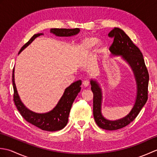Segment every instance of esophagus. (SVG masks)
I'll return each mask as SVG.
<instances>
[{
  "instance_id": "obj_1",
  "label": "esophagus",
  "mask_w": 157,
  "mask_h": 157,
  "mask_svg": "<svg viewBox=\"0 0 157 157\" xmlns=\"http://www.w3.org/2000/svg\"><path fill=\"white\" fill-rule=\"evenodd\" d=\"M82 84L84 86V87H88V86H89V82L87 80H85L82 82Z\"/></svg>"
}]
</instances>
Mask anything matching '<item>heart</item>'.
I'll list each match as a JSON object with an SVG mask.
<instances>
[{
    "label": "heart",
    "mask_w": 157,
    "mask_h": 157,
    "mask_svg": "<svg viewBox=\"0 0 157 157\" xmlns=\"http://www.w3.org/2000/svg\"><path fill=\"white\" fill-rule=\"evenodd\" d=\"M98 40L95 38H88L83 40L79 45V51L82 54H87L92 51L95 46L97 45Z\"/></svg>",
    "instance_id": "obj_1"
}]
</instances>
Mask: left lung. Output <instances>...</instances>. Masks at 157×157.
Returning <instances> with one entry per match:
<instances>
[{
  "instance_id": "obj_1",
  "label": "left lung",
  "mask_w": 157,
  "mask_h": 157,
  "mask_svg": "<svg viewBox=\"0 0 157 157\" xmlns=\"http://www.w3.org/2000/svg\"><path fill=\"white\" fill-rule=\"evenodd\" d=\"M109 37L113 38L109 51L113 56H121L132 68L137 86V96L135 104L129 114L120 119L111 121L105 119L101 112L102 94L101 87L96 80H90L93 92V115L99 128L106 130H117L124 128L134 121L148 100L149 75L144 59L140 49L129 36L119 28H115L109 33Z\"/></svg>"
}]
</instances>
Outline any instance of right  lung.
<instances>
[{
    "instance_id": "obj_1",
    "label": "right lung",
    "mask_w": 157,
    "mask_h": 157,
    "mask_svg": "<svg viewBox=\"0 0 157 157\" xmlns=\"http://www.w3.org/2000/svg\"><path fill=\"white\" fill-rule=\"evenodd\" d=\"M80 31L79 28L75 29H51V33L59 37H69L78 34ZM43 35L42 33L34 34L30 40L23 45L19 52V54L23 49L30 44L35 38ZM14 68L13 70V87L14 90L13 101L17 109L23 118L31 124L44 131L55 132L64 128L67 124L69 115L73 101L80 92L82 81L78 80L70 85L65 90L62 97L59 100L57 105L51 111L45 113H37L29 110L23 105L19 98L15 83Z\"/></svg>"
}]
</instances>
